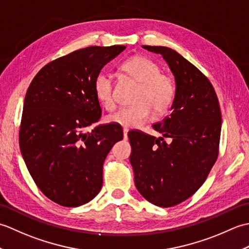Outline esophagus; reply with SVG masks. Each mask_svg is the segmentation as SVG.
I'll return each mask as SVG.
<instances>
[{
    "mask_svg": "<svg viewBox=\"0 0 249 249\" xmlns=\"http://www.w3.org/2000/svg\"><path fill=\"white\" fill-rule=\"evenodd\" d=\"M127 133H128V128H124L123 129V134H124V139L127 138Z\"/></svg>",
    "mask_w": 249,
    "mask_h": 249,
    "instance_id": "esophagus-1",
    "label": "esophagus"
}]
</instances>
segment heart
<instances>
[{"label":"heart","instance_id":"heart-1","mask_svg":"<svg viewBox=\"0 0 249 249\" xmlns=\"http://www.w3.org/2000/svg\"><path fill=\"white\" fill-rule=\"evenodd\" d=\"M121 71L137 83V89L130 107L120 108L108 115L106 121L123 126L125 128L138 127L155 114H162L171 107L177 95V84L172 76L160 71L156 62L143 55H134L122 63ZM94 95L105 109L114 108L113 81L110 75L99 72L93 83Z\"/></svg>","mask_w":249,"mask_h":249}]
</instances>
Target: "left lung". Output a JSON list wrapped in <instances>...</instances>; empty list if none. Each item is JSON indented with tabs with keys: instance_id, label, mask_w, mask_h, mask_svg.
<instances>
[{
	"instance_id": "8db88e82",
	"label": "left lung",
	"mask_w": 249,
	"mask_h": 249,
	"mask_svg": "<svg viewBox=\"0 0 249 249\" xmlns=\"http://www.w3.org/2000/svg\"><path fill=\"white\" fill-rule=\"evenodd\" d=\"M160 53L176 78L172 112L153 124L163 137L128 131L130 162L138 192L160 208L183 202L197 192L217 160L221 112L217 95L204 73L167 47L142 46ZM165 138H170L168 144Z\"/></svg>"
}]
</instances>
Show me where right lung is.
Returning a JSON list of instances; mask_svg holds the SVG:
<instances>
[{"instance_id":"obj_1","label":"right lung","mask_w":249,"mask_h":249,"mask_svg":"<svg viewBox=\"0 0 249 249\" xmlns=\"http://www.w3.org/2000/svg\"><path fill=\"white\" fill-rule=\"evenodd\" d=\"M125 48L91 46L72 51L41 68L26 91L20 150L36 186L57 204L75 208L96 197L106 157L123 139L121 125H95L102 108L93 83L106 63Z\"/></svg>"}]
</instances>
